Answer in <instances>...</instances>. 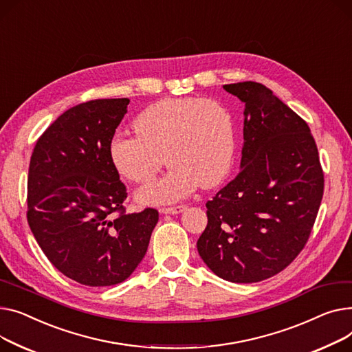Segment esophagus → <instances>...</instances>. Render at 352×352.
<instances>
[{"mask_svg":"<svg viewBox=\"0 0 352 352\" xmlns=\"http://www.w3.org/2000/svg\"><path fill=\"white\" fill-rule=\"evenodd\" d=\"M186 209H188V206L180 204V206H173V208H162L160 213H163V214H179V213L184 212Z\"/></svg>","mask_w":352,"mask_h":352,"instance_id":"obj_1","label":"esophagus"}]
</instances>
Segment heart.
I'll return each mask as SVG.
<instances>
[{"mask_svg": "<svg viewBox=\"0 0 352 352\" xmlns=\"http://www.w3.org/2000/svg\"><path fill=\"white\" fill-rule=\"evenodd\" d=\"M136 136L115 135L109 156L118 173L149 184L164 156L170 170L139 192L143 203L183 199L201 184L210 189L229 175L237 149L232 112L221 102L200 96L166 98L144 108L133 120Z\"/></svg>", "mask_w": 352, "mask_h": 352, "instance_id": "1", "label": "heart"}]
</instances>
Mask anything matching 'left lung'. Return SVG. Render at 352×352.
<instances>
[{
  "label": "left lung",
  "mask_w": 352,
  "mask_h": 352,
  "mask_svg": "<svg viewBox=\"0 0 352 352\" xmlns=\"http://www.w3.org/2000/svg\"><path fill=\"white\" fill-rule=\"evenodd\" d=\"M244 103L239 175L206 203L197 252L232 283L270 278L304 249L314 226L324 173L304 119L258 82L223 87Z\"/></svg>",
  "instance_id": "1"
}]
</instances>
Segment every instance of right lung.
Returning a JSON list of instances; mask_svg holds the SVG:
<instances>
[{
    "instance_id": "right-lung-1",
    "label": "right lung",
    "mask_w": 352,
    "mask_h": 352,
    "mask_svg": "<svg viewBox=\"0 0 352 352\" xmlns=\"http://www.w3.org/2000/svg\"><path fill=\"white\" fill-rule=\"evenodd\" d=\"M129 99H95L68 109L38 139L28 170L31 232L58 270L79 284L125 281L146 254L155 209L125 213L126 188L109 143Z\"/></svg>"
}]
</instances>
